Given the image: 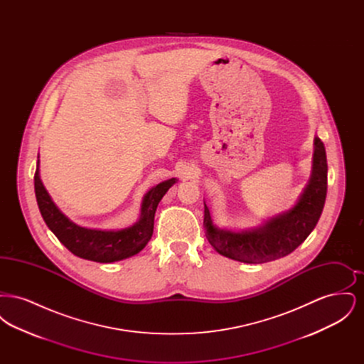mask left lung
<instances>
[{
  "label": "left lung",
  "instance_id": "obj_1",
  "mask_svg": "<svg viewBox=\"0 0 364 364\" xmlns=\"http://www.w3.org/2000/svg\"><path fill=\"white\" fill-rule=\"evenodd\" d=\"M326 192V151L322 140L315 138L311 178L294 208L258 228L232 232L214 225L205 205L206 237L218 254L244 263H264L287 257L314 230L325 206Z\"/></svg>",
  "mask_w": 364,
  "mask_h": 364
}]
</instances>
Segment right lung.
I'll return each mask as SVG.
<instances>
[{"label": "right lung", "mask_w": 364, "mask_h": 364, "mask_svg": "<svg viewBox=\"0 0 364 364\" xmlns=\"http://www.w3.org/2000/svg\"><path fill=\"white\" fill-rule=\"evenodd\" d=\"M174 183H177V178L174 177L162 181L144 195L140 218L136 224L120 230H101L88 229L72 223L55 206L41 181L39 159L34 176L35 196L46 225L73 255L100 263L127 259L136 255L146 247L153 236L156 206Z\"/></svg>", "instance_id": "add662e5"}]
</instances>
